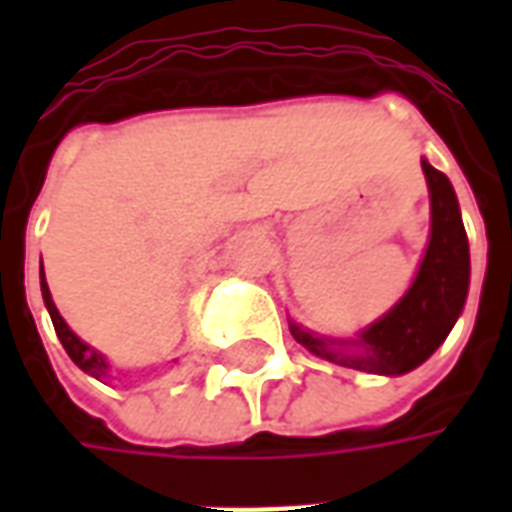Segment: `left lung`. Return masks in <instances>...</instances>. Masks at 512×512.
<instances>
[{"label":"left lung","mask_w":512,"mask_h":512,"mask_svg":"<svg viewBox=\"0 0 512 512\" xmlns=\"http://www.w3.org/2000/svg\"><path fill=\"white\" fill-rule=\"evenodd\" d=\"M430 189V241L406 296L356 340L315 337L290 323L310 354L376 376H403L439 348L458 321L469 293V241L458 197L444 172L422 161Z\"/></svg>","instance_id":"left-lung-1"}]
</instances>
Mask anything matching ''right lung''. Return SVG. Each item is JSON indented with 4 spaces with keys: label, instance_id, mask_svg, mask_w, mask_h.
Wrapping results in <instances>:
<instances>
[{
    "label": "right lung",
    "instance_id": "obj_1",
    "mask_svg": "<svg viewBox=\"0 0 512 512\" xmlns=\"http://www.w3.org/2000/svg\"><path fill=\"white\" fill-rule=\"evenodd\" d=\"M40 290H43V301H46V310H49L51 323H54V332L60 337L62 348L68 351V356H71L76 365L82 367L87 376L98 378V381H101V378H109V365H106L104 356L98 354V351H93L87 343H82V340L68 329V323L62 321V315L57 312V307H54V301H51V290L49 285H46L43 271H40Z\"/></svg>",
    "mask_w": 512,
    "mask_h": 512
}]
</instances>
